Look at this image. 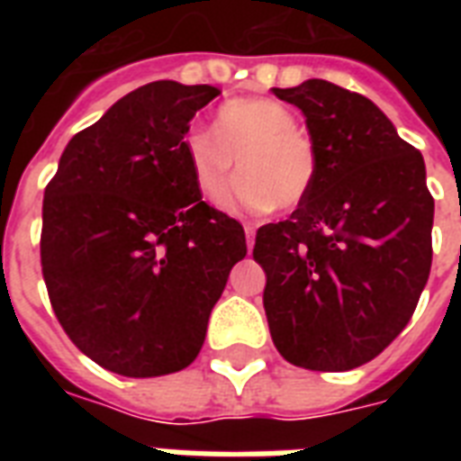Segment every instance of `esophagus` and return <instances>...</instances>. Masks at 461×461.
Listing matches in <instances>:
<instances>
[{"label":"esophagus","instance_id":"1","mask_svg":"<svg viewBox=\"0 0 461 461\" xmlns=\"http://www.w3.org/2000/svg\"><path fill=\"white\" fill-rule=\"evenodd\" d=\"M244 231H246V246H249V251H251L253 241H256V227H253V224H244Z\"/></svg>","mask_w":461,"mask_h":461}]
</instances>
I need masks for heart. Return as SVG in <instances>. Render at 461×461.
I'll return each instance as SVG.
<instances>
[{
	"label": "heart",
	"mask_w": 461,
	"mask_h": 461,
	"mask_svg": "<svg viewBox=\"0 0 461 461\" xmlns=\"http://www.w3.org/2000/svg\"><path fill=\"white\" fill-rule=\"evenodd\" d=\"M296 126L294 112L275 100H231L217 112L215 131L194 129L184 139L195 186L203 195L217 198L239 159L244 176L224 205L258 212L277 205L294 208L306 198L318 174L313 140Z\"/></svg>",
	"instance_id": "heart-1"
}]
</instances>
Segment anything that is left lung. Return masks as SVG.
<instances>
[{
  "instance_id": "1",
  "label": "left lung",
  "mask_w": 461,
  "mask_h": 461,
  "mask_svg": "<svg viewBox=\"0 0 461 461\" xmlns=\"http://www.w3.org/2000/svg\"><path fill=\"white\" fill-rule=\"evenodd\" d=\"M273 93L303 112L318 174L289 220L256 234L270 335L289 364L351 371L400 335L429 282L426 165L368 97L322 78Z\"/></svg>"
}]
</instances>
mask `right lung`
<instances>
[{"instance_id":"1","label":"right lung","mask_w":461,"mask_h":461,"mask_svg":"<svg viewBox=\"0 0 461 461\" xmlns=\"http://www.w3.org/2000/svg\"><path fill=\"white\" fill-rule=\"evenodd\" d=\"M220 90L155 81L76 133L42 201L40 260L54 315L103 368L155 378L186 368L246 256L244 227L201 198L184 155Z\"/></svg>"}]
</instances>
